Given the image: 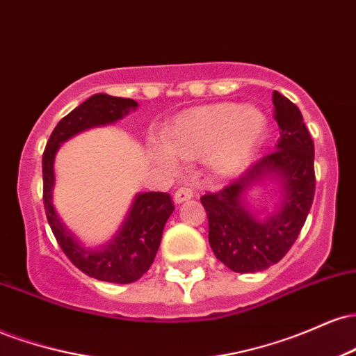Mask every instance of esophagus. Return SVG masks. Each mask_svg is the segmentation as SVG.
<instances>
[{"instance_id": "34e87169", "label": "esophagus", "mask_w": 356, "mask_h": 356, "mask_svg": "<svg viewBox=\"0 0 356 356\" xmlns=\"http://www.w3.org/2000/svg\"><path fill=\"white\" fill-rule=\"evenodd\" d=\"M192 195H194V192H192L191 187L182 186V187H179L177 191H175V194H174V202H175V204H182L184 201H189Z\"/></svg>"}]
</instances>
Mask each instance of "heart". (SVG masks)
I'll list each match as a JSON object with an SVG mask.
<instances>
[{
  "mask_svg": "<svg viewBox=\"0 0 356 356\" xmlns=\"http://www.w3.org/2000/svg\"><path fill=\"white\" fill-rule=\"evenodd\" d=\"M268 117L254 105L216 104L182 112L162 132V145L150 154L164 167L174 157L194 161L206 155L207 165L218 175L239 172L263 144Z\"/></svg>",
  "mask_w": 356,
  "mask_h": 356,
  "instance_id": "1",
  "label": "heart"
}]
</instances>
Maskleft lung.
Segmentation results:
<instances>
[{"mask_svg": "<svg viewBox=\"0 0 356 356\" xmlns=\"http://www.w3.org/2000/svg\"><path fill=\"white\" fill-rule=\"evenodd\" d=\"M275 120L280 125L275 152L254 162L238 181L201 197L209 220V244L220 263L234 273L268 269L284 257L300 234L314 197V144L300 108L273 92ZM275 178L282 202L259 220L243 195L256 183Z\"/></svg>", "mask_w": 356, "mask_h": 356, "instance_id": "left-lung-1", "label": "left lung"}]
</instances>
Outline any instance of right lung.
<instances>
[{
	"mask_svg": "<svg viewBox=\"0 0 356 356\" xmlns=\"http://www.w3.org/2000/svg\"><path fill=\"white\" fill-rule=\"evenodd\" d=\"M137 107L136 100L120 99L107 93L90 97L56 124L42 159L44 212L60 248L81 273L99 281L117 284L134 283L152 266L154 257L161 246L164 226L174 211L172 199L167 192L137 194L127 212L124 224L113 239L99 249L85 248L61 222L53 206V162L56 150L65 140L92 127L113 124Z\"/></svg>",
	"mask_w": 356,
	"mask_h": 356,
	"instance_id": "add662e5",
	"label": "right lung"
}]
</instances>
